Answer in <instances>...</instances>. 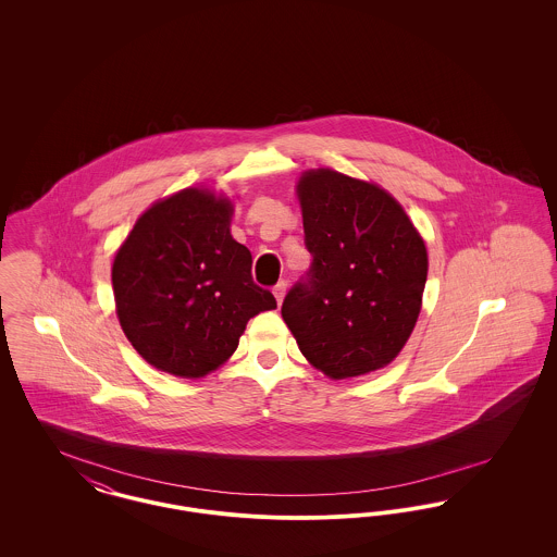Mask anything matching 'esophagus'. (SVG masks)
I'll list each match as a JSON object with an SVG mask.
<instances>
[{
  "mask_svg": "<svg viewBox=\"0 0 557 557\" xmlns=\"http://www.w3.org/2000/svg\"><path fill=\"white\" fill-rule=\"evenodd\" d=\"M286 290H288V284H286L284 280L273 286V294H275V298H277V305H282V300H284V296H286Z\"/></svg>",
  "mask_w": 557,
  "mask_h": 557,
  "instance_id": "esophagus-1",
  "label": "esophagus"
}]
</instances>
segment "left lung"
Wrapping results in <instances>:
<instances>
[{"mask_svg":"<svg viewBox=\"0 0 557 557\" xmlns=\"http://www.w3.org/2000/svg\"><path fill=\"white\" fill-rule=\"evenodd\" d=\"M298 200L313 261L282 318L300 352L334 380L388 366L420 315L424 239L388 191L332 169L305 173Z\"/></svg>","mask_w":557,"mask_h":557,"instance_id":"obj_1","label":"left lung"}]
</instances>
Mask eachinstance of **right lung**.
I'll return each mask as SVG.
<instances>
[{
	"instance_id": "1",
	"label": "right lung",
	"mask_w": 557,
	"mask_h": 557,
	"mask_svg": "<svg viewBox=\"0 0 557 557\" xmlns=\"http://www.w3.org/2000/svg\"><path fill=\"white\" fill-rule=\"evenodd\" d=\"M232 202L187 187L144 212L112 265L116 315L157 370L200 377L238 348L248 319L277 307L232 238Z\"/></svg>"
}]
</instances>
